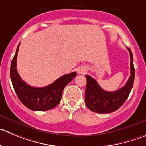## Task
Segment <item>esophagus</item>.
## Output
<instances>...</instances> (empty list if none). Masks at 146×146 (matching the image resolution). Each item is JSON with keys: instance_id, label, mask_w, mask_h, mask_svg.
Wrapping results in <instances>:
<instances>
[{"instance_id": "obj_1", "label": "esophagus", "mask_w": 146, "mask_h": 146, "mask_svg": "<svg viewBox=\"0 0 146 146\" xmlns=\"http://www.w3.org/2000/svg\"><path fill=\"white\" fill-rule=\"evenodd\" d=\"M87 72V69L84 66H80L77 69V73L79 74H84Z\"/></svg>"}]
</instances>
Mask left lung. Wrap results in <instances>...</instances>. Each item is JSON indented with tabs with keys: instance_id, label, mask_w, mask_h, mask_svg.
Instances as JSON below:
<instances>
[{
	"instance_id": "1",
	"label": "left lung",
	"mask_w": 146,
	"mask_h": 146,
	"mask_svg": "<svg viewBox=\"0 0 146 146\" xmlns=\"http://www.w3.org/2000/svg\"><path fill=\"white\" fill-rule=\"evenodd\" d=\"M127 48L130 56V76L122 88L114 92L105 91L101 88L96 80L89 75H85L87 86L84 101L87 108L92 112L100 114L115 112L123 105L128 98L134 82L135 69L133 54L130 48Z\"/></svg>"
}]
</instances>
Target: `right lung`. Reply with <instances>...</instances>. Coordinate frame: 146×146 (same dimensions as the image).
I'll use <instances>...</instances> for the list:
<instances>
[{
    "mask_svg": "<svg viewBox=\"0 0 146 146\" xmlns=\"http://www.w3.org/2000/svg\"><path fill=\"white\" fill-rule=\"evenodd\" d=\"M19 45L18 46L10 69L12 84L18 98L26 108L31 110L46 111L53 109L59 104L64 89L77 76V73L73 72L65 74L46 87H31L21 80L16 69Z\"/></svg>",
    "mask_w": 146,
    "mask_h": 146,
    "instance_id": "obj_1",
    "label": "right lung"
}]
</instances>
